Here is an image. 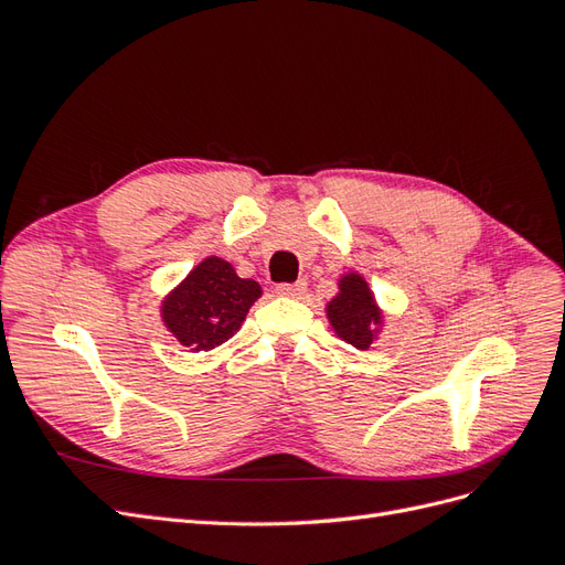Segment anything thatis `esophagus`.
<instances>
[{
    "instance_id": "obj_1",
    "label": "esophagus",
    "mask_w": 565,
    "mask_h": 565,
    "mask_svg": "<svg viewBox=\"0 0 565 565\" xmlns=\"http://www.w3.org/2000/svg\"><path fill=\"white\" fill-rule=\"evenodd\" d=\"M306 292V282L303 280H297V282H282L276 287V295L280 297H292V299H299L301 295Z\"/></svg>"
}]
</instances>
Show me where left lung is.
Returning a JSON list of instances; mask_svg holds the SVG:
<instances>
[{"instance_id": "left-lung-1", "label": "left lung", "mask_w": 565, "mask_h": 565, "mask_svg": "<svg viewBox=\"0 0 565 565\" xmlns=\"http://www.w3.org/2000/svg\"><path fill=\"white\" fill-rule=\"evenodd\" d=\"M341 292L328 303V318L334 332L355 349H367L374 339V332L382 324V313L374 303L367 282L349 273L339 282Z\"/></svg>"}]
</instances>
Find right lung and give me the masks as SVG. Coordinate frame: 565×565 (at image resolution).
I'll use <instances>...</instances> for the list:
<instances>
[{"mask_svg":"<svg viewBox=\"0 0 565 565\" xmlns=\"http://www.w3.org/2000/svg\"><path fill=\"white\" fill-rule=\"evenodd\" d=\"M262 287L237 276L233 266L210 256L162 303V318L172 334L191 351H210L241 330Z\"/></svg>","mask_w":565,"mask_h":565,"instance_id":"1","label":"right lung"}]
</instances>
